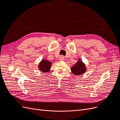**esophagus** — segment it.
I'll return each instance as SVG.
<instances>
[{
    "label": "esophagus",
    "mask_w": 120,
    "mask_h": 120,
    "mask_svg": "<svg viewBox=\"0 0 120 120\" xmlns=\"http://www.w3.org/2000/svg\"><path fill=\"white\" fill-rule=\"evenodd\" d=\"M64 60V57L63 56H61L59 57V60Z\"/></svg>",
    "instance_id": "obj_1"
}]
</instances>
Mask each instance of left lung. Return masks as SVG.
I'll list each match as a JSON object with an SVG mask.
<instances>
[{"mask_svg":"<svg viewBox=\"0 0 120 120\" xmlns=\"http://www.w3.org/2000/svg\"><path fill=\"white\" fill-rule=\"evenodd\" d=\"M81 60V59H79L77 63L71 68V71L75 75H83L86 71L85 64Z\"/></svg>","mask_w":120,"mask_h":120,"instance_id":"left-lung-1","label":"left lung"}]
</instances>
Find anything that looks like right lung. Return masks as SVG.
Masks as SVG:
<instances>
[{"instance_id":"right-lung-1","label":"right lung","mask_w":120,"mask_h":120,"mask_svg":"<svg viewBox=\"0 0 120 120\" xmlns=\"http://www.w3.org/2000/svg\"><path fill=\"white\" fill-rule=\"evenodd\" d=\"M52 62L46 60H42L38 64L39 70L43 72H48L49 71L52 66Z\"/></svg>"}]
</instances>
